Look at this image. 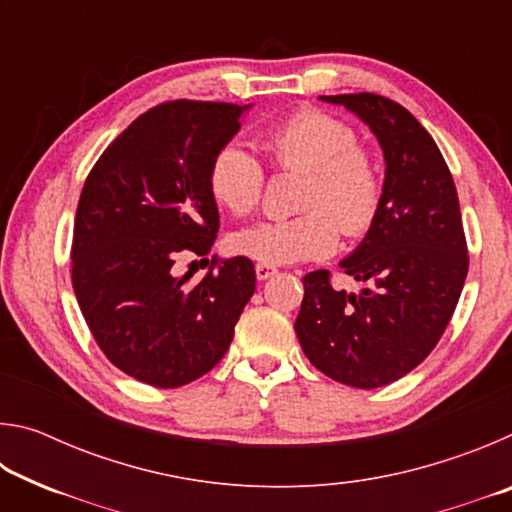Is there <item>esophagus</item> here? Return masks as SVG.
I'll use <instances>...</instances> for the list:
<instances>
[{
    "label": "esophagus",
    "instance_id": "1",
    "mask_svg": "<svg viewBox=\"0 0 512 512\" xmlns=\"http://www.w3.org/2000/svg\"><path fill=\"white\" fill-rule=\"evenodd\" d=\"M277 273V268L275 266H271V264H257L255 266V275H257V280H268V277H273Z\"/></svg>",
    "mask_w": 512,
    "mask_h": 512
}]
</instances>
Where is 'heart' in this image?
I'll use <instances>...</instances> for the list:
<instances>
[{
	"label": "heart",
	"mask_w": 512,
	"mask_h": 512,
	"mask_svg": "<svg viewBox=\"0 0 512 512\" xmlns=\"http://www.w3.org/2000/svg\"><path fill=\"white\" fill-rule=\"evenodd\" d=\"M264 151L275 169L305 173L293 219L262 221L235 232L230 248L259 264H296L323 259L339 246V230L359 239L375 225L384 183L372 155L350 124L329 112H293L264 135ZM207 187L216 203L235 216L257 210L264 194V169L235 142L214 153Z\"/></svg>",
	"instance_id": "heart-1"
}]
</instances>
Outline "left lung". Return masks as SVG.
I'll use <instances>...</instances> for the list:
<instances>
[{"label":"left lung","instance_id":"8db88e82","mask_svg":"<svg viewBox=\"0 0 512 512\" xmlns=\"http://www.w3.org/2000/svg\"><path fill=\"white\" fill-rule=\"evenodd\" d=\"M359 115L386 160L384 201L341 271L368 284L332 287V273L302 277L296 334L307 359L334 381L379 388L429 357L452 318L467 275V241L452 173L409 110L381 94L320 97Z\"/></svg>","mask_w":512,"mask_h":512}]
</instances>
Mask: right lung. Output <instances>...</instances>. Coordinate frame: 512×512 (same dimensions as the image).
<instances>
[{
    "label": "right lung",
    "instance_id": "obj_1",
    "mask_svg": "<svg viewBox=\"0 0 512 512\" xmlns=\"http://www.w3.org/2000/svg\"><path fill=\"white\" fill-rule=\"evenodd\" d=\"M248 106L176 99L146 110L85 178L72 239V284L94 341L126 375L158 388L203 377L228 352L255 293L248 257L201 282L173 275L207 255L219 210L207 187L214 153Z\"/></svg>",
    "mask_w": 512,
    "mask_h": 512
}]
</instances>
